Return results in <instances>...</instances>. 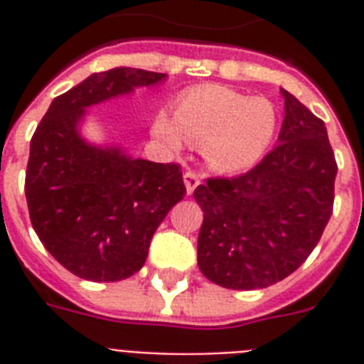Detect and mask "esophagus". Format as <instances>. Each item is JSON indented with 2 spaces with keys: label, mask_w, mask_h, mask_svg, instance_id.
Wrapping results in <instances>:
<instances>
[{
  "label": "esophagus",
  "mask_w": 364,
  "mask_h": 364,
  "mask_svg": "<svg viewBox=\"0 0 364 364\" xmlns=\"http://www.w3.org/2000/svg\"><path fill=\"white\" fill-rule=\"evenodd\" d=\"M183 179H185V187H187V194H193L194 188L198 187L200 185V177L196 171H185V176H183Z\"/></svg>",
  "instance_id": "esophagus-1"
}]
</instances>
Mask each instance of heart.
I'll return each mask as SVG.
<instances>
[{
    "label": "heart",
    "mask_w": 364,
    "mask_h": 364,
    "mask_svg": "<svg viewBox=\"0 0 364 364\" xmlns=\"http://www.w3.org/2000/svg\"><path fill=\"white\" fill-rule=\"evenodd\" d=\"M276 126V109L268 100L205 85L183 94L176 115L160 111L153 134L171 149L183 147L187 139L202 145L205 162L213 170L240 171L264 156Z\"/></svg>",
    "instance_id": "obj_1"
}]
</instances>
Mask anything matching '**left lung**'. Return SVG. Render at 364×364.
Wrapping results in <instances>:
<instances>
[{
	"instance_id": "left-lung-1",
	"label": "left lung",
	"mask_w": 364,
	"mask_h": 364,
	"mask_svg": "<svg viewBox=\"0 0 364 364\" xmlns=\"http://www.w3.org/2000/svg\"><path fill=\"white\" fill-rule=\"evenodd\" d=\"M282 96L276 147L247 173L208 179L194 191L204 211L200 272L221 287L251 291L285 279L333 215L338 166L325 122L283 88Z\"/></svg>"
}]
</instances>
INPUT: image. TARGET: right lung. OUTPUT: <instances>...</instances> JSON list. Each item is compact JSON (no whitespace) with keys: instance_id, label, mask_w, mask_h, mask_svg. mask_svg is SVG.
<instances>
[{"instance_id":"1","label":"right lung","mask_w":364,"mask_h":364,"mask_svg":"<svg viewBox=\"0 0 364 364\" xmlns=\"http://www.w3.org/2000/svg\"><path fill=\"white\" fill-rule=\"evenodd\" d=\"M166 77L136 68L92 73L53 100L31 137L24 185L31 225L82 279L121 282L141 270L153 234L187 193L177 164L134 159L81 134L88 107Z\"/></svg>"}]
</instances>
